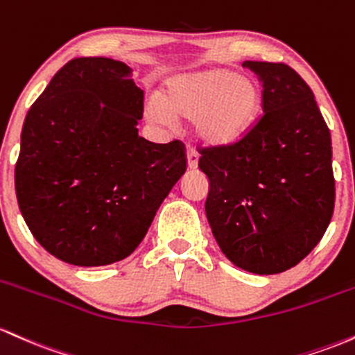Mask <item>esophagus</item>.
I'll list each match as a JSON object with an SVG mask.
<instances>
[{
  "instance_id": "esophagus-1",
  "label": "esophagus",
  "mask_w": 355,
  "mask_h": 355,
  "mask_svg": "<svg viewBox=\"0 0 355 355\" xmlns=\"http://www.w3.org/2000/svg\"><path fill=\"white\" fill-rule=\"evenodd\" d=\"M186 156H188V167H189V169H196L198 161H199V154L196 153V150L189 149Z\"/></svg>"
}]
</instances>
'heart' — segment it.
I'll return each instance as SVG.
<instances>
[{
    "instance_id": "heart-1",
    "label": "heart",
    "mask_w": 355,
    "mask_h": 355,
    "mask_svg": "<svg viewBox=\"0 0 355 355\" xmlns=\"http://www.w3.org/2000/svg\"><path fill=\"white\" fill-rule=\"evenodd\" d=\"M260 109V92L248 77L228 69L184 71L164 83L161 101L153 98L147 114L157 122L173 115L193 119L196 141L209 147L236 142L253 124Z\"/></svg>"
}]
</instances>
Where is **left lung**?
<instances>
[{
	"instance_id": "obj_1",
	"label": "left lung",
	"mask_w": 355,
	"mask_h": 355,
	"mask_svg": "<svg viewBox=\"0 0 355 355\" xmlns=\"http://www.w3.org/2000/svg\"><path fill=\"white\" fill-rule=\"evenodd\" d=\"M243 67L263 87V114L240 141L199 149L198 166L209 179L205 208L221 252L246 272L275 275L300 263L332 220V142L295 70Z\"/></svg>"
}]
</instances>
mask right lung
I'll list each match as a JSON object with an SVG mask.
<instances>
[{"label": "right lung", "mask_w": 355, "mask_h": 355, "mask_svg": "<svg viewBox=\"0 0 355 355\" xmlns=\"http://www.w3.org/2000/svg\"><path fill=\"white\" fill-rule=\"evenodd\" d=\"M142 112L132 69L103 57L70 60L28 110L15 189L31 234L58 260H124L186 173L181 141L139 135Z\"/></svg>", "instance_id": "right-lung-1"}]
</instances>
